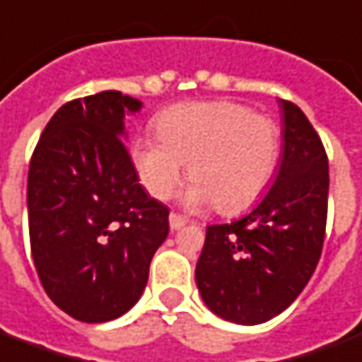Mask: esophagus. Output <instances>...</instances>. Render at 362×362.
<instances>
[{
	"mask_svg": "<svg viewBox=\"0 0 362 362\" xmlns=\"http://www.w3.org/2000/svg\"><path fill=\"white\" fill-rule=\"evenodd\" d=\"M168 221H170V229H173V231H176V229H180V227H184V225L188 223V219L182 217L180 214H170Z\"/></svg>",
	"mask_w": 362,
	"mask_h": 362,
	"instance_id": "obj_1",
	"label": "esophagus"
}]
</instances>
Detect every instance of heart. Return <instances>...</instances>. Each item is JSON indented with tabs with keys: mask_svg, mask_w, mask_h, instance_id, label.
Returning <instances> with one entry per match:
<instances>
[{
	"mask_svg": "<svg viewBox=\"0 0 362 362\" xmlns=\"http://www.w3.org/2000/svg\"><path fill=\"white\" fill-rule=\"evenodd\" d=\"M156 139L139 137L131 160L139 180L156 199L178 188L188 164L189 206L223 216L241 214L262 196L280 156V127L264 113L229 100L170 105L155 119Z\"/></svg>",
	"mask_w": 362,
	"mask_h": 362,
	"instance_id": "b5f03b06",
	"label": "heart"
}]
</instances>
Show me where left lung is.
<instances>
[{"mask_svg":"<svg viewBox=\"0 0 362 362\" xmlns=\"http://www.w3.org/2000/svg\"><path fill=\"white\" fill-rule=\"evenodd\" d=\"M284 145L276 180L251 214L209 225L196 264L206 305L227 322L257 325L282 313L322 257L329 164L320 135L282 100Z\"/></svg>","mask_w":362,"mask_h":362,"instance_id":"obj_1","label":"left lung"}]
</instances>
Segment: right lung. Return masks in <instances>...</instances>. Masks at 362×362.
<instances>
[{
    "mask_svg": "<svg viewBox=\"0 0 362 362\" xmlns=\"http://www.w3.org/2000/svg\"><path fill=\"white\" fill-rule=\"evenodd\" d=\"M143 103L115 90L52 115L29 164V237L40 284L78 322H111L143 294L168 235V207L139 184L125 113Z\"/></svg>",
    "mask_w": 362,
    "mask_h": 362,
    "instance_id": "right-lung-1",
    "label": "right lung"
}]
</instances>
